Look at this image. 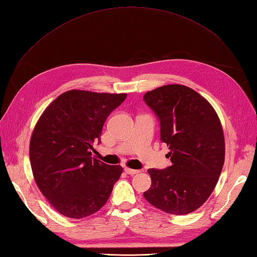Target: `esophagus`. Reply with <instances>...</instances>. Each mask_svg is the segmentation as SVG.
Here are the masks:
<instances>
[{"label": "esophagus", "mask_w": 257, "mask_h": 257, "mask_svg": "<svg viewBox=\"0 0 257 257\" xmlns=\"http://www.w3.org/2000/svg\"><path fill=\"white\" fill-rule=\"evenodd\" d=\"M124 172H125L127 175L133 176V175H136V174H138L139 172H141V170H137V169H132V168L125 167V168H124Z\"/></svg>", "instance_id": "1"}]
</instances>
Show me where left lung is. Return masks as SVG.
I'll list each match as a JSON object with an SVG mask.
<instances>
[{"label": "left lung", "mask_w": 257, "mask_h": 257, "mask_svg": "<svg viewBox=\"0 0 257 257\" xmlns=\"http://www.w3.org/2000/svg\"><path fill=\"white\" fill-rule=\"evenodd\" d=\"M144 100L158 115L161 141L169 147L172 162L166 169L148 170L152 183L144 196L164 212L191 213L211 195L222 172L221 121L206 98L182 84L147 92Z\"/></svg>", "instance_id": "1"}]
</instances>
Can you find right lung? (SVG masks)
I'll return each mask as SVG.
<instances>
[{
    "instance_id": "right-lung-1",
    "label": "right lung",
    "mask_w": 257,
    "mask_h": 257,
    "mask_svg": "<svg viewBox=\"0 0 257 257\" xmlns=\"http://www.w3.org/2000/svg\"><path fill=\"white\" fill-rule=\"evenodd\" d=\"M71 90L58 96L38 119L30 142V162L38 189L50 205L72 219L89 216L109 198L123 172L92 159L103 125L126 98Z\"/></svg>"
}]
</instances>
